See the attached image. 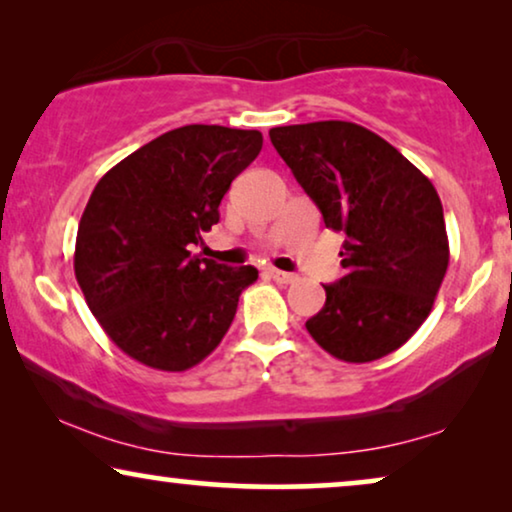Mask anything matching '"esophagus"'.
Wrapping results in <instances>:
<instances>
[{"instance_id":"34e87169","label":"esophagus","mask_w":512,"mask_h":512,"mask_svg":"<svg viewBox=\"0 0 512 512\" xmlns=\"http://www.w3.org/2000/svg\"><path fill=\"white\" fill-rule=\"evenodd\" d=\"M270 277L275 279L277 284H293L296 282V275H291V272H284V270H270Z\"/></svg>"}]
</instances>
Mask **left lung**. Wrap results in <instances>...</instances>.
<instances>
[{
	"label": "left lung",
	"mask_w": 512,
	"mask_h": 512,
	"mask_svg": "<svg viewBox=\"0 0 512 512\" xmlns=\"http://www.w3.org/2000/svg\"><path fill=\"white\" fill-rule=\"evenodd\" d=\"M270 142L324 216L347 235L345 277L305 328L340 361L366 363L405 345L429 317L450 263L436 188L375 132L347 121L282 125Z\"/></svg>",
	"instance_id": "obj_1"
}]
</instances>
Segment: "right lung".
Here are the masks:
<instances>
[{
  "label": "right lung",
  "mask_w": 512,
  "mask_h": 512,
  "mask_svg": "<svg viewBox=\"0 0 512 512\" xmlns=\"http://www.w3.org/2000/svg\"><path fill=\"white\" fill-rule=\"evenodd\" d=\"M261 146L258 130L184 125L97 181L76 233V282L104 333L135 361L179 373L228 333L258 270L191 256V244L219 223L223 195Z\"/></svg>",
  "instance_id": "1"
}]
</instances>
